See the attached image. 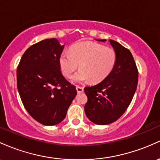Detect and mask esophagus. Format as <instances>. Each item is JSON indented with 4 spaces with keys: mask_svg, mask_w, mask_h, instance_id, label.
I'll return each mask as SVG.
<instances>
[{
    "mask_svg": "<svg viewBox=\"0 0 160 160\" xmlns=\"http://www.w3.org/2000/svg\"><path fill=\"white\" fill-rule=\"evenodd\" d=\"M76 89H77V92H78V93H80V92H83V90H84L83 87H79V86H77Z\"/></svg>",
    "mask_w": 160,
    "mask_h": 160,
    "instance_id": "esophagus-1",
    "label": "esophagus"
}]
</instances>
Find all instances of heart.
<instances>
[{
  "mask_svg": "<svg viewBox=\"0 0 160 160\" xmlns=\"http://www.w3.org/2000/svg\"><path fill=\"white\" fill-rule=\"evenodd\" d=\"M116 52L113 48L95 42H81L74 44L70 52L64 51L59 57V64L64 76L71 78L77 68L79 71L73 81L99 83L106 78L116 64Z\"/></svg>",
  "mask_w": 160,
  "mask_h": 160,
  "instance_id": "b5f03b06",
  "label": "heart"
}]
</instances>
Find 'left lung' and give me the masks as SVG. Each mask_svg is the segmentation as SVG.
<instances>
[{
  "label": "left lung",
  "instance_id": "1",
  "mask_svg": "<svg viewBox=\"0 0 160 160\" xmlns=\"http://www.w3.org/2000/svg\"><path fill=\"white\" fill-rule=\"evenodd\" d=\"M109 42L117 56L113 71L99 83L84 88L88 98L84 106L86 115L99 125L110 124L122 116L131 102L138 83V71L132 54L114 40Z\"/></svg>",
  "mask_w": 160,
  "mask_h": 160
}]
</instances>
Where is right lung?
<instances>
[{
  "label": "right lung",
  "mask_w": 160,
  "mask_h": 160,
  "mask_svg": "<svg viewBox=\"0 0 160 160\" xmlns=\"http://www.w3.org/2000/svg\"><path fill=\"white\" fill-rule=\"evenodd\" d=\"M64 47L56 38L42 40L24 52L17 67V89L22 104L44 125L62 122L77 93L61 72L59 57Z\"/></svg>",
  "instance_id": "right-lung-1"
}]
</instances>
